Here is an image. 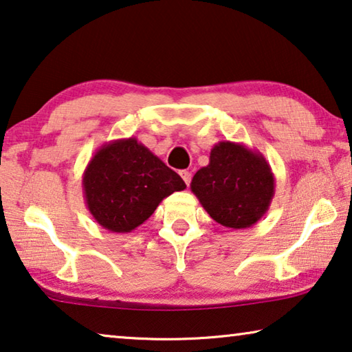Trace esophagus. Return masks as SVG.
Masks as SVG:
<instances>
[{
    "label": "esophagus",
    "instance_id": "34e87169",
    "mask_svg": "<svg viewBox=\"0 0 352 352\" xmlns=\"http://www.w3.org/2000/svg\"><path fill=\"white\" fill-rule=\"evenodd\" d=\"M180 175L183 178V182H185L186 185L189 186V183H191V172H189V170H182Z\"/></svg>",
    "mask_w": 352,
    "mask_h": 352
}]
</instances>
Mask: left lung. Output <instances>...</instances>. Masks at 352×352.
I'll return each instance as SVG.
<instances>
[{
    "instance_id": "1",
    "label": "left lung",
    "mask_w": 352,
    "mask_h": 352,
    "mask_svg": "<svg viewBox=\"0 0 352 352\" xmlns=\"http://www.w3.org/2000/svg\"><path fill=\"white\" fill-rule=\"evenodd\" d=\"M276 180L265 156L239 142L221 141L210 163L196 172L191 191L217 224L248 228L256 224L274 197Z\"/></svg>"
}]
</instances>
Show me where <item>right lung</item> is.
<instances>
[{
    "label": "right lung",
    "instance_id": "right-lung-1",
    "mask_svg": "<svg viewBox=\"0 0 352 352\" xmlns=\"http://www.w3.org/2000/svg\"><path fill=\"white\" fill-rule=\"evenodd\" d=\"M185 188L182 177L136 138L103 144L82 174L87 210L100 226L114 233L135 230L161 200Z\"/></svg>",
    "mask_w": 352,
    "mask_h": 352
}]
</instances>
